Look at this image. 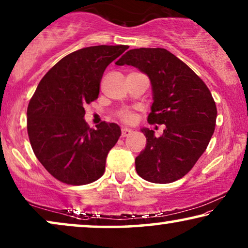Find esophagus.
<instances>
[{
    "label": "esophagus",
    "instance_id": "1",
    "mask_svg": "<svg viewBox=\"0 0 248 248\" xmlns=\"http://www.w3.org/2000/svg\"><path fill=\"white\" fill-rule=\"evenodd\" d=\"M132 130H128V128H126V127H124V128H122V138H126V137H128V135H131L132 134Z\"/></svg>",
    "mask_w": 248,
    "mask_h": 248
}]
</instances>
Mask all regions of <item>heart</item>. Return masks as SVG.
<instances>
[{
    "label": "heart",
    "instance_id": "heart-1",
    "mask_svg": "<svg viewBox=\"0 0 248 248\" xmlns=\"http://www.w3.org/2000/svg\"><path fill=\"white\" fill-rule=\"evenodd\" d=\"M116 116L120 118L122 122H124V123H128V124L133 123L135 118H137L135 114L130 109H122L120 111H117Z\"/></svg>",
    "mask_w": 248,
    "mask_h": 248
}]
</instances>
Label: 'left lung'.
I'll list each match as a JSON object with an SVG mask.
<instances>
[{"label": "left lung", "mask_w": 248, "mask_h": 248, "mask_svg": "<svg viewBox=\"0 0 248 248\" xmlns=\"http://www.w3.org/2000/svg\"><path fill=\"white\" fill-rule=\"evenodd\" d=\"M117 65L150 78L154 103L149 124H165L161 137L142 128L147 147L135 158L138 175L155 184L182 178L193 168L215 132L217 107L209 88L191 67L165 48L131 49Z\"/></svg>", "instance_id": "obj_1"}]
</instances>
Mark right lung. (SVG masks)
Returning a JSON list of instances; mask_svg holds the SVG:
<instances>
[{"instance_id":"obj_1","label":"right lung","mask_w":248,"mask_h":248,"mask_svg":"<svg viewBox=\"0 0 248 248\" xmlns=\"http://www.w3.org/2000/svg\"><path fill=\"white\" fill-rule=\"evenodd\" d=\"M126 45L91 46L63 57L47 72L27 109L33 154L47 171L69 185H86L104 175L108 152L121 137L115 123L90 128L84 106L96 100L106 67Z\"/></svg>"}]
</instances>
